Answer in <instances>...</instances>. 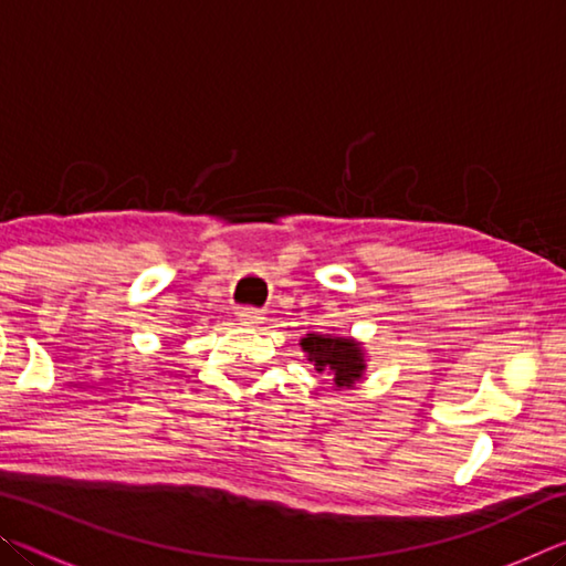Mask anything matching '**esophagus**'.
<instances>
[{"label":"esophagus","mask_w":566,"mask_h":566,"mask_svg":"<svg viewBox=\"0 0 566 566\" xmlns=\"http://www.w3.org/2000/svg\"><path fill=\"white\" fill-rule=\"evenodd\" d=\"M239 322H242L244 327H260L264 317H262V312H256V310H242L239 312Z\"/></svg>","instance_id":"obj_1"}]
</instances>
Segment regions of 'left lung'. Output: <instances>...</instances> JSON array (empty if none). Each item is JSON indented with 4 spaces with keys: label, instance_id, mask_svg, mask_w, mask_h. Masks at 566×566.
<instances>
[{
    "label": "left lung",
    "instance_id": "obj_1",
    "mask_svg": "<svg viewBox=\"0 0 566 566\" xmlns=\"http://www.w3.org/2000/svg\"><path fill=\"white\" fill-rule=\"evenodd\" d=\"M306 357L314 364L319 375L334 377V385L339 389H349L361 379L364 369V352L354 339L349 337H329V334H306L300 342Z\"/></svg>",
    "mask_w": 566,
    "mask_h": 566
}]
</instances>
